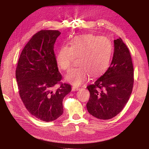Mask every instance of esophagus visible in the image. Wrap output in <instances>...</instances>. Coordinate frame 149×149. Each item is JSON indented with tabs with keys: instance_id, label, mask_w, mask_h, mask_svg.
<instances>
[{
	"instance_id": "obj_1",
	"label": "esophagus",
	"mask_w": 149,
	"mask_h": 149,
	"mask_svg": "<svg viewBox=\"0 0 149 149\" xmlns=\"http://www.w3.org/2000/svg\"><path fill=\"white\" fill-rule=\"evenodd\" d=\"M79 89V87H76V86H72V90L73 91H78Z\"/></svg>"
}]
</instances>
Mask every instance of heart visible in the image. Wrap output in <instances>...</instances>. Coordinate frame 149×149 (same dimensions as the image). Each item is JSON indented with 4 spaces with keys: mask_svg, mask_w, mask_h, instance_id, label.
Returning <instances> with one entry per match:
<instances>
[{
    "mask_svg": "<svg viewBox=\"0 0 149 149\" xmlns=\"http://www.w3.org/2000/svg\"><path fill=\"white\" fill-rule=\"evenodd\" d=\"M70 44V47H62L56 56L57 64L63 70H69L75 59L79 58V67L70 70L65 76L67 82L79 86L90 74L99 75L108 69L112 53V45L108 38L88 34L75 38Z\"/></svg>",
    "mask_w": 149,
    "mask_h": 149,
    "instance_id": "obj_1",
    "label": "heart"
}]
</instances>
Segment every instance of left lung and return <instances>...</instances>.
<instances>
[{
    "mask_svg": "<svg viewBox=\"0 0 149 149\" xmlns=\"http://www.w3.org/2000/svg\"><path fill=\"white\" fill-rule=\"evenodd\" d=\"M134 67L129 50L120 37L114 40V52L107 70L87 87L88 112L99 119H110L128 102L134 86Z\"/></svg>",
    "mask_w": 149,
    "mask_h": 149,
    "instance_id": "1",
    "label": "left lung"
}]
</instances>
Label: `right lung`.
<instances>
[{
    "label": "right lung",
    "instance_id": "add662e5",
    "mask_svg": "<svg viewBox=\"0 0 149 149\" xmlns=\"http://www.w3.org/2000/svg\"><path fill=\"white\" fill-rule=\"evenodd\" d=\"M58 31L41 30L35 33L20 54L15 70L19 93L25 108L38 119L51 122L63 112V99L70 85L61 82L54 52ZM59 87L54 90V86Z\"/></svg>",
    "mask_w": 149,
    "mask_h": 149
}]
</instances>
